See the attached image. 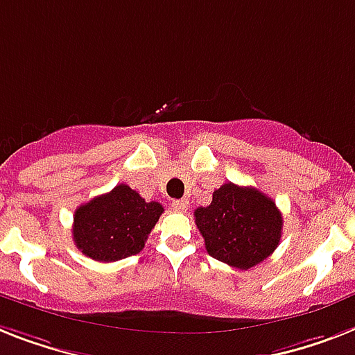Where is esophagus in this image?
Instances as JSON below:
<instances>
[{
	"label": "esophagus",
	"instance_id": "34e87169",
	"mask_svg": "<svg viewBox=\"0 0 355 355\" xmlns=\"http://www.w3.org/2000/svg\"><path fill=\"white\" fill-rule=\"evenodd\" d=\"M187 206H189V202H187L186 198H178V200H173L171 202V207L175 211H186Z\"/></svg>",
	"mask_w": 355,
	"mask_h": 355
}]
</instances>
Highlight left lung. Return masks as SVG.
Returning a JSON list of instances; mask_svg holds the SVG:
<instances>
[{
	"instance_id": "1",
	"label": "left lung",
	"mask_w": 355,
	"mask_h": 355,
	"mask_svg": "<svg viewBox=\"0 0 355 355\" xmlns=\"http://www.w3.org/2000/svg\"><path fill=\"white\" fill-rule=\"evenodd\" d=\"M195 224L213 259L250 270L279 246L282 215L255 187L227 182L213 191L209 206L195 209Z\"/></svg>"
}]
</instances>
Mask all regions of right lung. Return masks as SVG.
I'll use <instances>...</instances> for the list:
<instances>
[{"label": "right lung", "instance_id": "1", "mask_svg": "<svg viewBox=\"0 0 355 355\" xmlns=\"http://www.w3.org/2000/svg\"><path fill=\"white\" fill-rule=\"evenodd\" d=\"M162 211V204L146 202L135 189L118 184L74 211L73 241L93 261L114 262L131 257L142 252Z\"/></svg>", "mask_w": 355, "mask_h": 355}]
</instances>
